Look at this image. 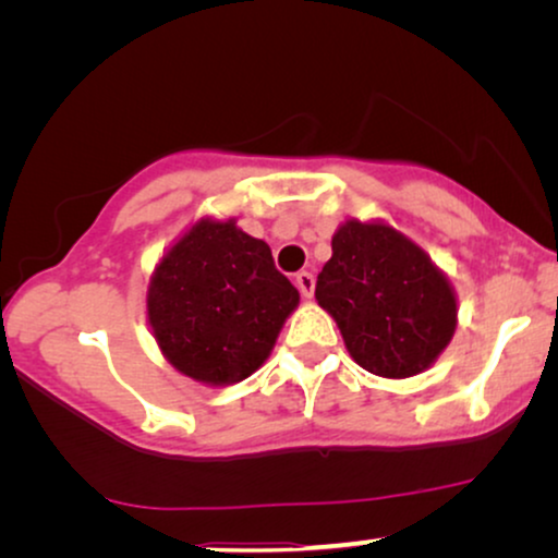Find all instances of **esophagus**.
I'll return each mask as SVG.
<instances>
[{
	"instance_id": "1",
	"label": "esophagus",
	"mask_w": 558,
	"mask_h": 558,
	"mask_svg": "<svg viewBox=\"0 0 558 558\" xmlns=\"http://www.w3.org/2000/svg\"><path fill=\"white\" fill-rule=\"evenodd\" d=\"M294 284H296V289H300V292H302L304 300H310V296L315 294V277H312L310 271H300V274H296Z\"/></svg>"
}]
</instances>
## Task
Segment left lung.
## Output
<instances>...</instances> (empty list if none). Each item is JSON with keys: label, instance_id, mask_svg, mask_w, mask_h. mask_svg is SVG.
Segmentation results:
<instances>
[{"label": "left lung", "instance_id": "obj_1", "mask_svg": "<svg viewBox=\"0 0 558 558\" xmlns=\"http://www.w3.org/2000/svg\"><path fill=\"white\" fill-rule=\"evenodd\" d=\"M315 300L338 323L350 357L380 378L429 368L457 327L447 274L384 220L350 218L335 231Z\"/></svg>", "mask_w": 558, "mask_h": 558}]
</instances>
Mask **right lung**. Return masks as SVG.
Masks as SVG:
<instances>
[{
	"label": "right lung",
	"instance_id": "right-lung-1",
	"mask_svg": "<svg viewBox=\"0 0 558 558\" xmlns=\"http://www.w3.org/2000/svg\"><path fill=\"white\" fill-rule=\"evenodd\" d=\"M300 292L271 248L233 218H201L155 266L147 319L172 368L205 386L248 378L271 355Z\"/></svg>",
	"mask_w": 558,
	"mask_h": 558
}]
</instances>
